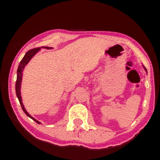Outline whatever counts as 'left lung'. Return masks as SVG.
I'll list each match as a JSON object with an SVG mask.
<instances>
[{"instance_id": "obj_1", "label": "left lung", "mask_w": 160, "mask_h": 160, "mask_svg": "<svg viewBox=\"0 0 160 160\" xmlns=\"http://www.w3.org/2000/svg\"><path fill=\"white\" fill-rule=\"evenodd\" d=\"M145 68V70H146V68Z\"/></svg>"}]
</instances>
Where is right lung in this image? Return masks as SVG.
Listing matches in <instances>:
<instances>
[{"label":"right lung","mask_w":160,"mask_h":160,"mask_svg":"<svg viewBox=\"0 0 160 160\" xmlns=\"http://www.w3.org/2000/svg\"><path fill=\"white\" fill-rule=\"evenodd\" d=\"M46 49H49V47H46ZM40 49V48H34V49H32L29 50V51L27 52V53L25 54L24 58L22 59V60L19 62V65L18 66V68H17V82H16V85H15V89H16V94H17V97L18 98V100L19 101V103H20L22 108L26 115L28 117H29L30 118L37 122L38 124H41L40 122L37 121L36 119H34L33 117H32L29 113L27 112V111L25 110V107H24L22 102V98H21V94H20V88H21V82H22V72H23V69L25 68V66L28 64V62L30 60L32 57L35 55V54L36 53L38 50Z\"/></svg>","instance_id":"right-lung-1"}]
</instances>
